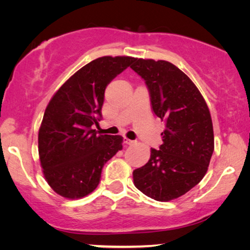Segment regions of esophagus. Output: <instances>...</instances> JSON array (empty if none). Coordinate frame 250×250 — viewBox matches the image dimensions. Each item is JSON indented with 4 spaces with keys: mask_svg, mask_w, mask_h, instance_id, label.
I'll use <instances>...</instances> for the list:
<instances>
[{
    "mask_svg": "<svg viewBox=\"0 0 250 250\" xmlns=\"http://www.w3.org/2000/svg\"><path fill=\"white\" fill-rule=\"evenodd\" d=\"M124 142L126 143V145H128V146L134 145V143H135L134 140H129V139H127V138H125V139H124Z\"/></svg>",
    "mask_w": 250,
    "mask_h": 250,
    "instance_id": "34e87169",
    "label": "esophagus"
}]
</instances>
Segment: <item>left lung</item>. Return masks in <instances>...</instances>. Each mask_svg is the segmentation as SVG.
<instances>
[{
  "mask_svg": "<svg viewBox=\"0 0 250 250\" xmlns=\"http://www.w3.org/2000/svg\"><path fill=\"white\" fill-rule=\"evenodd\" d=\"M131 68L145 80L152 110L166 126L163 145L133 172L134 186L157 201L176 199L208 169L214 151L209 109L193 82L168 61L135 59Z\"/></svg>",
  "mask_w": 250,
  "mask_h": 250,
  "instance_id": "1",
  "label": "left lung"
}]
</instances>
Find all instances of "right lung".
I'll return each mask as SVG.
<instances>
[{"label":"right lung","mask_w":250,"mask_h":250,"mask_svg":"<svg viewBox=\"0 0 250 250\" xmlns=\"http://www.w3.org/2000/svg\"><path fill=\"white\" fill-rule=\"evenodd\" d=\"M135 61L101 57L77 70L51 99L39 131V155L46 182L68 199L98 187L104 165L123 148L121 135H98L104 90Z\"/></svg>","instance_id":"obj_1"}]
</instances>
